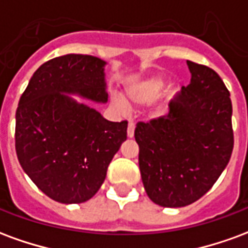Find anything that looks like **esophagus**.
I'll return each mask as SVG.
<instances>
[{
    "label": "esophagus",
    "mask_w": 248,
    "mask_h": 248,
    "mask_svg": "<svg viewBox=\"0 0 248 248\" xmlns=\"http://www.w3.org/2000/svg\"><path fill=\"white\" fill-rule=\"evenodd\" d=\"M127 137L129 138L134 137V124L133 122H129V126H127Z\"/></svg>",
    "instance_id": "esophagus-1"
}]
</instances>
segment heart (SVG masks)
<instances>
[{"mask_svg":"<svg viewBox=\"0 0 248 248\" xmlns=\"http://www.w3.org/2000/svg\"><path fill=\"white\" fill-rule=\"evenodd\" d=\"M165 87V78L162 76H149L133 82L124 90V101L119 97L111 98V105L117 110H124L126 103L130 106H143L155 101ZM166 111V102H158L151 110L154 117H159Z\"/></svg>","mask_w":248,"mask_h":248,"instance_id":"b5f03b06","label":"heart"}]
</instances>
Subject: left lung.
<instances>
[{"instance_id":"8db88e82","label":"left lung","mask_w":248,"mask_h":248,"mask_svg":"<svg viewBox=\"0 0 248 248\" xmlns=\"http://www.w3.org/2000/svg\"><path fill=\"white\" fill-rule=\"evenodd\" d=\"M191 79L172 99L170 111L138 122L140 170L151 201L185 207L214 186L232 147V105L222 78L207 66L187 61Z\"/></svg>"}]
</instances>
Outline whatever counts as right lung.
Wrapping results in <instances>:
<instances>
[{
    "instance_id": "add662e5",
    "label": "right lung",
    "mask_w": 248,
    "mask_h": 248,
    "mask_svg": "<svg viewBox=\"0 0 248 248\" xmlns=\"http://www.w3.org/2000/svg\"><path fill=\"white\" fill-rule=\"evenodd\" d=\"M101 58L66 54L41 65L16 111L21 167L47 197L82 203L95 195L110 162L127 138V122H110L67 94L108 102Z\"/></svg>"
}]
</instances>
